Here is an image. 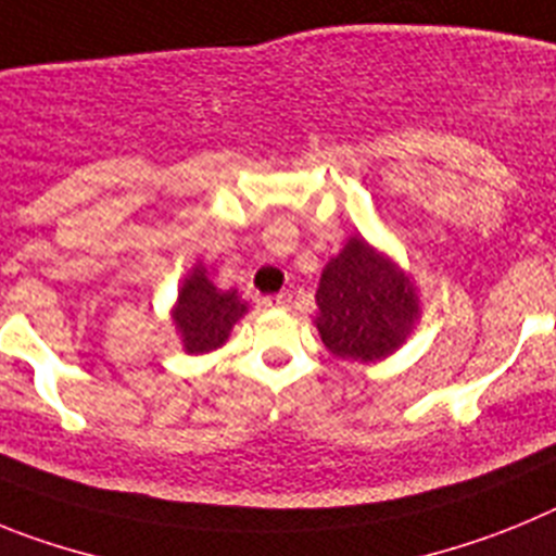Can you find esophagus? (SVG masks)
<instances>
[{"label":"esophagus","mask_w":556,"mask_h":556,"mask_svg":"<svg viewBox=\"0 0 556 556\" xmlns=\"http://www.w3.org/2000/svg\"><path fill=\"white\" fill-rule=\"evenodd\" d=\"M264 306H269V308H289V306H292V294H289V292L275 294V298H267V301H264Z\"/></svg>","instance_id":"1"}]
</instances>
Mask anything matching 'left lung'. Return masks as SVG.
I'll list each match as a JSON object with an SVG mask.
<instances>
[{"label": "left lung", "instance_id": "8db88e82", "mask_svg": "<svg viewBox=\"0 0 556 556\" xmlns=\"http://www.w3.org/2000/svg\"><path fill=\"white\" fill-rule=\"evenodd\" d=\"M317 306L314 326L323 345L362 365L392 356L424 314L409 269L358 233L323 267Z\"/></svg>", "mask_w": 556, "mask_h": 556}]
</instances>
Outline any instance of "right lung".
I'll use <instances>...</instances> for the list:
<instances>
[{
	"label": "right lung",
	"mask_w": 556,
	"mask_h": 556,
	"mask_svg": "<svg viewBox=\"0 0 556 556\" xmlns=\"http://www.w3.org/2000/svg\"><path fill=\"white\" fill-rule=\"evenodd\" d=\"M248 308L250 303L242 301L239 289L217 287L214 267L198 262L180 281L178 301L169 314L184 351L189 356H203L228 342L230 331Z\"/></svg>",
	"instance_id": "right-lung-1"
}]
</instances>
